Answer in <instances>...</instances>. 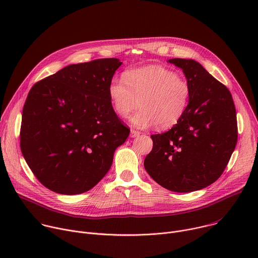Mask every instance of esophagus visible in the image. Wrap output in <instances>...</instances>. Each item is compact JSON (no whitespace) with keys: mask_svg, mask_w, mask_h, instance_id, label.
Segmentation results:
<instances>
[{"mask_svg":"<svg viewBox=\"0 0 258 258\" xmlns=\"http://www.w3.org/2000/svg\"><path fill=\"white\" fill-rule=\"evenodd\" d=\"M141 135V133L139 131H136V130H132L131 131V137L132 138H136V137H139Z\"/></svg>","mask_w":258,"mask_h":258,"instance_id":"34e87169","label":"esophagus"}]
</instances>
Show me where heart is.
<instances>
[{
  "mask_svg": "<svg viewBox=\"0 0 258 258\" xmlns=\"http://www.w3.org/2000/svg\"><path fill=\"white\" fill-rule=\"evenodd\" d=\"M108 96L114 112L132 117L134 125L142 128L157 124L160 130L175 125L186 113L190 99L189 82L173 70L159 65H149L124 72L123 79L113 77L108 84Z\"/></svg>",
  "mask_w": 258,
  "mask_h": 258,
  "instance_id": "1",
  "label": "heart"
}]
</instances>
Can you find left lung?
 <instances>
[{
  "label": "left lung",
  "mask_w": 258,
  "mask_h": 258,
  "mask_svg": "<svg viewBox=\"0 0 258 258\" xmlns=\"http://www.w3.org/2000/svg\"><path fill=\"white\" fill-rule=\"evenodd\" d=\"M191 86L186 113L171 130L152 135L145 169L163 188L187 193L214 182L227 167L238 140L236 108L228 88L197 61L174 58Z\"/></svg>",
  "instance_id": "1"
}]
</instances>
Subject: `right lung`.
I'll list each match as a JSON object with an SVG mask.
<instances>
[{
    "label": "right lung",
    "mask_w": 258,
    "mask_h": 258,
    "mask_svg": "<svg viewBox=\"0 0 258 258\" xmlns=\"http://www.w3.org/2000/svg\"><path fill=\"white\" fill-rule=\"evenodd\" d=\"M122 62L116 58L72 64L30 89L22 111L20 148L49 190L76 195L105 176L130 135L108 96Z\"/></svg>",
    "instance_id": "add662e5"
}]
</instances>
